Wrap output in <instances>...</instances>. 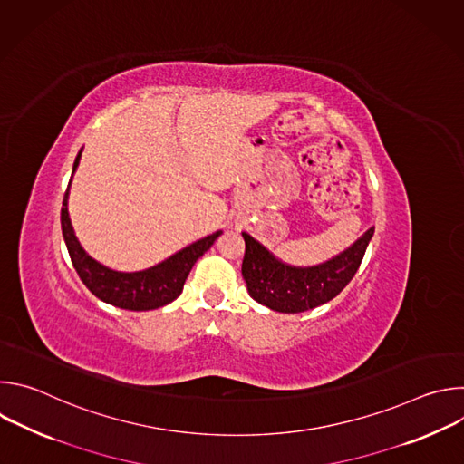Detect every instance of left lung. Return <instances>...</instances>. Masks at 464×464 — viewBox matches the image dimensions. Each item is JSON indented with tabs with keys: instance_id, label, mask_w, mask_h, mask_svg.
Returning a JSON list of instances; mask_svg holds the SVG:
<instances>
[{
	"instance_id": "8db88e82",
	"label": "left lung",
	"mask_w": 464,
	"mask_h": 464,
	"mask_svg": "<svg viewBox=\"0 0 464 464\" xmlns=\"http://www.w3.org/2000/svg\"><path fill=\"white\" fill-rule=\"evenodd\" d=\"M374 235L371 226L347 249L314 266H292L256 238L242 233L246 253L242 277L249 295L270 310L299 314L334 299L354 277Z\"/></svg>"
}]
</instances>
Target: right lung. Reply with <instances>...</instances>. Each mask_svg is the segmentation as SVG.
Returning a JSON list of instances; mask_svg holds the SVG:
<instances>
[{
	"label": "right lung",
	"instance_id": "right-lung-1",
	"mask_svg": "<svg viewBox=\"0 0 464 464\" xmlns=\"http://www.w3.org/2000/svg\"><path fill=\"white\" fill-rule=\"evenodd\" d=\"M81 156H82V149L75 158L72 179H73V174L77 172ZM72 179H70L68 190L63 194L62 213H60L63 242L68 246L73 268L77 270L86 288L101 301L113 304L117 308L143 312V310L161 308L172 303L176 297H179L185 279L188 277L194 262L200 258L222 235V231L208 235L200 240L185 246L183 249L176 251L169 258L158 262L156 266H150L141 272L111 270L104 266V264H101L99 260H95L93 256H90L75 235L70 211H68Z\"/></svg>",
	"mask_w": 464,
	"mask_h": 464
}]
</instances>
